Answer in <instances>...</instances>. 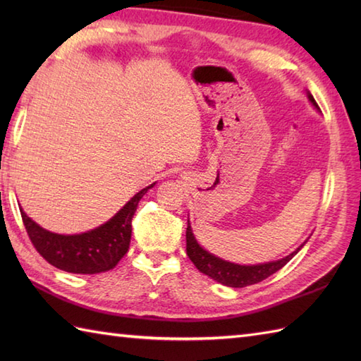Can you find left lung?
Wrapping results in <instances>:
<instances>
[{"mask_svg": "<svg viewBox=\"0 0 361 361\" xmlns=\"http://www.w3.org/2000/svg\"><path fill=\"white\" fill-rule=\"evenodd\" d=\"M307 97L310 104L315 106L317 110H319L318 104L315 102V99L307 91ZM307 242V240H305ZM304 242V243H305ZM304 243L301 247H298L293 252H290L288 256L278 259V260H271V262H265V264H257V265H239L234 262H228L225 259H220L217 256H214L212 252L206 251L200 243L197 242L195 235L192 233V228H190V221L188 219V228H186V252L189 259L192 260L194 265L204 273L206 276H209L211 279L217 281L220 283H224L226 287H233V288H242L247 286H252V283H257L260 281L267 279L268 276L274 274L278 270L290 262L293 256L298 255V251L304 247Z\"/></svg>", "mask_w": 361, "mask_h": 361, "instance_id": "left-lung-1", "label": "left lung"}]
</instances>
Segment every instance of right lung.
Masks as SVG:
<instances>
[{
    "instance_id": "obj_1",
    "label": "right lung",
    "mask_w": 361,
    "mask_h": 361,
    "mask_svg": "<svg viewBox=\"0 0 361 361\" xmlns=\"http://www.w3.org/2000/svg\"><path fill=\"white\" fill-rule=\"evenodd\" d=\"M153 185L141 189L114 216L91 231L80 234H57L37 225L21 211L23 224L30 242L42 257L59 270L75 274L109 271L124 257L132 239V219L141 198Z\"/></svg>"
}]
</instances>
